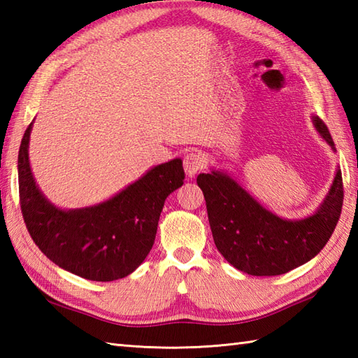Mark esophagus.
I'll return each mask as SVG.
<instances>
[{"instance_id": "obj_1", "label": "esophagus", "mask_w": 358, "mask_h": 358, "mask_svg": "<svg viewBox=\"0 0 358 358\" xmlns=\"http://www.w3.org/2000/svg\"><path fill=\"white\" fill-rule=\"evenodd\" d=\"M183 166H185V172L189 175V177H194L196 172H200L203 167L206 166V157H204L201 150L192 149L185 155Z\"/></svg>"}]
</instances>
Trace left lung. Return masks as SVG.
<instances>
[{"instance_id":"1","label":"left lung","mask_w":358,"mask_h":358,"mask_svg":"<svg viewBox=\"0 0 358 358\" xmlns=\"http://www.w3.org/2000/svg\"><path fill=\"white\" fill-rule=\"evenodd\" d=\"M313 123L336 150L329 129L318 117ZM215 246L235 269L249 275H281L308 263L324 248L343 206V180L337 169L332 186L313 215L285 220L263 208L237 181L220 171L200 173Z\"/></svg>"}]
</instances>
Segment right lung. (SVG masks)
<instances>
[{"label":"right lung","instance_id":"right-lung-1","mask_svg":"<svg viewBox=\"0 0 358 358\" xmlns=\"http://www.w3.org/2000/svg\"><path fill=\"white\" fill-rule=\"evenodd\" d=\"M30 123L18 154L22 218L41 252L62 269L92 281L127 277L144 262L155 241L164 201L185 180L183 162L152 167L135 183L100 204L59 209L38 189L29 163Z\"/></svg>","mask_w":358,"mask_h":358}]
</instances>
